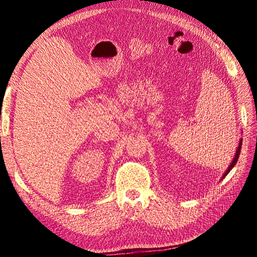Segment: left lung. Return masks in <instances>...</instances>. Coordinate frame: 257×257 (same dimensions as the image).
Returning a JSON list of instances; mask_svg holds the SVG:
<instances>
[{
  "instance_id": "8db88e82",
  "label": "left lung",
  "mask_w": 257,
  "mask_h": 257,
  "mask_svg": "<svg viewBox=\"0 0 257 257\" xmlns=\"http://www.w3.org/2000/svg\"><path fill=\"white\" fill-rule=\"evenodd\" d=\"M241 145H242V139H241V141L239 142V146H238V148H237V151H236V154H235V158H234V160H232L231 164L228 166V168H227L226 172L224 173V175H223L222 179H223V178H225V177H226V176L228 175V173H229L230 170L232 169V167H234V166L236 165V163H237V161H238V158H239V155H240V149H241Z\"/></svg>"
}]
</instances>
